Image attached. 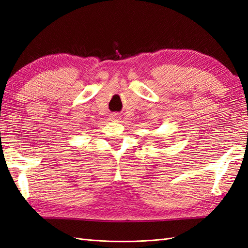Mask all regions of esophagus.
<instances>
[{"instance_id":"34e87169","label":"esophagus","mask_w":248,"mask_h":248,"mask_svg":"<svg viewBox=\"0 0 248 248\" xmlns=\"http://www.w3.org/2000/svg\"><path fill=\"white\" fill-rule=\"evenodd\" d=\"M110 117H112L113 120H118L119 119V114L118 113H113L110 115Z\"/></svg>"}]
</instances>
